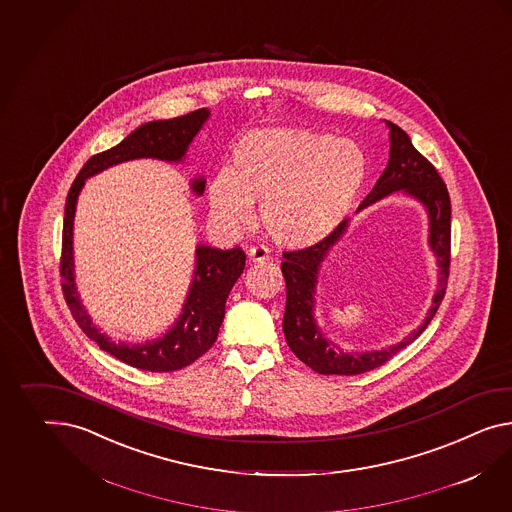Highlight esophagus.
<instances>
[{
  "instance_id": "esophagus-1",
  "label": "esophagus",
  "mask_w": 512,
  "mask_h": 512,
  "mask_svg": "<svg viewBox=\"0 0 512 512\" xmlns=\"http://www.w3.org/2000/svg\"><path fill=\"white\" fill-rule=\"evenodd\" d=\"M271 258V250L267 249L265 245H254L249 250V260L252 263L267 262Z\"/></svg>"
}]
</instances>
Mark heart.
I'll return each instance as SVG.
<instances>
[{"label":"heart","instance_id":"heart-1","mask_svg":"<svg viewBox=\"0 0 512 512\" xmlns=\"http://www.w3.org/2000/svg\"><path fill=\"white\" fill-rule=\"evenodd\" d=\"M367 158L349 139L299 128H260L234 148L232 171L210 184L213 215L232 226L249 224L252 202L278 245L301 249L334 232L366 182Z\"/></svg>","mask_w":512,"mask_h":512}]
</instances>
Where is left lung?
I'll return each instance as SVG.
<instances>
[{
    "label": "left lung",
    "mask_w": 512,
    "mask_h": 512,
    "mask_svg": "<svg viewBox=\"0 0 512 512\" xmlns=\"http://www.w3.org/2000/svg\"><path fill=\"white\" fill-rule=\"evenodd\" d=\"M386 124L390 126L392 141L388 167L380 174L379 182L362 200L358 210L401 189L425 204L431 223L429 243L440 267L438 291L434 295L433 306L423 325L401 343L371 353H343L332 341H328L315 325L314 293L319 265L325 260L328 250L332 249V245L345 232L347 221H341L334 232H330L312 247L284 252V262L280 267L286 280V314L282 325L286 341L289 349L301 362L321 375H360L375 367L384 366L392 356L405 349L427 328L446 295L447 278L451 267V200L446 184L434 169L433 163L423 158L410 143L407 133L392 122Z\"/></svg>",
    "instance_id": "1"
}]
</instances>
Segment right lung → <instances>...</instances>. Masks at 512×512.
<instances>
[{
    "label": "right lung",
    "mask_w": 512,
    "mask_h": 512,
    "mask_svg": "<svg viewBox=\"0 0 512 512\" xmlns=\"http://www.w3.org/2000/svg\"><path fill=\"white\" fill-rule=\"evenodd\" d=\"M210 117L208 109H197L184 117L169 120L146 122L141 128L130 133L117 146L94 154L79 171L74 184L70 185L65 204V221H63V247H61V288L65 295L66 306L76 319L79 328L100 345L105 353L115 356L128 366L145 369V371H176L193 364L217 340L219 327L224 319V304L230 289L234 288L237 278L245 269V252L236 249H211L206 245L197 247V269L195 278L185 301L184 314L178 317L176 325L156 341L145 345H126L115 343L98 332L92 325L91 317L85 312L79 301L76 284H74V262H72V226L76 213V200L85 180L104 171L111 165L137 158H158L165 161H180L193 137L197 135L206 118ZM197 195L204 193V180L197 178L193 184Z\"/></svg>",
    "instance_id": "1"
}]
</instances>
